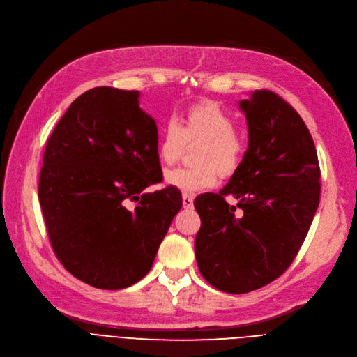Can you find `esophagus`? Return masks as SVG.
I'll list each match as a JSON object with an SVG mask.
<instances>
[{
	"mask_svg": "<svg viewBox=\"0 0 357 357\" xmlns=\"http://www.w3.org/2000/svg\"><path fill=\"white\" fill-rule=\"evenodd\" d=\"M192 204H194V199H192V195H190V194H183L182 195V206L185 209H191L192 208Z\"/></svg>",
	"mask_w": 357,
	"mask_h": 357,
	"instance_id": "esophagus-1",
	"label": "esophagus"
}]
</instances>
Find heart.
<instances>
[{
	"instance_id": "obj_1",
	"label": "heart",
	"mask_w": 357,
	"mask_h": 357,
	"mask_svg": "<svg viewBox=\"0 0 357 357\" xmlns=\"http://www.w3.org/2000/svg\"><path fill=\"white\" fill-rule=\"evenodd\" d=\"M236 121L215 102H200L190 107L181 119L165 124L158 141V158L174 165L185 144H202L195 155V167H178L165 174V182L185 194L216 185L218 172L233 175L246 151V141L236 129Z\"/></svg>"
}]
</instances>
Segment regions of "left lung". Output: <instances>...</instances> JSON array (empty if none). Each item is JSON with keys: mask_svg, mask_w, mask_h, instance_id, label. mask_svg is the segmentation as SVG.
I'll return each mask as SVG.
<instances>
[{"mask_svg": "<svg viewBox=\"0 0 357 357\" xmlns=\"http://www.w3.org/2000/svg\"><path fill=\"white\" fill-rule=\"evenodd\" d=\"M238 108L248 123L243 160L220 192L194 200L202 220L194 243L199 270L227 294L259 289L286 271L320 199L316 146L300 114L270 90L252 91Z\"/></svg>", "mask_w": 357, "mask_h": 357, "instance_id": "1", "label": "left lung"}]
</instances>
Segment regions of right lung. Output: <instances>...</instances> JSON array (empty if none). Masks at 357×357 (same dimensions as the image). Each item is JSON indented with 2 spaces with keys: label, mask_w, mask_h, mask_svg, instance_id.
Instances as JSON below:
<instances>
[{
  "label": "right lung",
  "mask_w": 357,
  "mask_h": 357,
  "mask_svg": "<svg viewBox=\"0 0 357 357\" xmlns=\"http://www.w3.org/2000/svg\"><path fill=\"white\" fill-rule=\"evenodd\" d=\"M136 90L95 87L78 96L45 146L38 199L56 257L82 282L117 291L151 270L181 191L162 181L155 120ZM129 201H135L130 208Z\"/></svg>",
  "instance_id": "right-lung-1"
}]
</instances>
